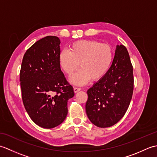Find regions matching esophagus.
<instances>
[{"label":"esophagus","mask_w":157,"mask_h":157,"mask_svg":"<svg viewBox=\"0 0 157 157\" xmlns=\"http://www.w3.org/2000/svg\"><path fill=\"white\" fill-rule=\"evenodd\" d=\"M73 90H74V92H75V93H76V92H79V91H80L81 90H82V88H81L75 87L74 88H73Z\"/></svg>","instance_id":"obj_1"}]
</instances>
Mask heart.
I'll return each mask as SVG.
<instances>
[{"mask_svg":"<svg viewBox=\"0 0 157 157\" xmlns=\"http://www.w3.org/2000/svg\"><path fill=\"white\" fill-rule=\"evenodd\" d=\"M114 57L112 46L95 40H79L69 46V51L63 50L59 55V62L63 71L71 76L79 68L82 69L71 78L73 84L82 86L92 79L98 81L104 78L111 68Z\"/></svg>","mask_w":157,"mask_h":157,"instance_id":"b5f03b06","label":"heart"}]
</instances>
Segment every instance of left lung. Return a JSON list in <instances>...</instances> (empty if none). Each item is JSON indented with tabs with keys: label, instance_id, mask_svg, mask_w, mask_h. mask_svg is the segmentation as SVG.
Wrapping results in <instances>:
<instances>
[{
	"label": "left lung",
	"instance_id": "left-lung-1",
	"mask_svg": "<svg viewBox=\"0 0 157 157\" xmlns=\"http://www.w3.org/2000/svg\"><path fill=\"white\" fill-rule=\"evenodd\" d=\"M134 82L128 50L123 45L117 46L108 73L87 91L86 111L90 121L102 128L116 124L129 107Z\"/></svg>",
	"mask_w": 157,
	"mask_h": 157
}]
</instances>
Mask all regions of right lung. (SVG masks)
Segmentation results:
<instances>
[{"label":"right lung","mask_w":157,"mask_h":157,"mask_svg":"<svg viewBox=\"0 0 157 157\" xmlns=\"http://www.w3.org/2000/svg\"><path fill=\"white\" fill-rule=\"evenodd\" d=\"M60 43L54 36L39 40L26 51L20 70L23 105L32 121L46 129L64 121L74 96L59 65Z\"/></svg>","instance_id":"right-lung-1"}]
</instances>
